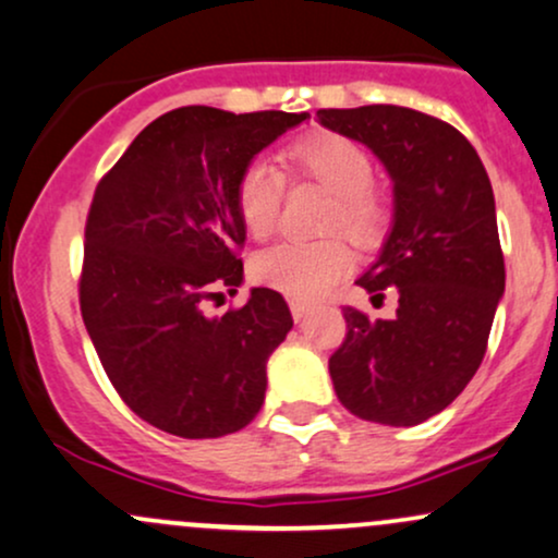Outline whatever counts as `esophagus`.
<instances>
[{
	"label": "esophagus",
	"instance_id": "obj_1",
	"mask_svg": "<svg viewBox=\"0 0 558 558\" xmlns=\"http://www.w3.org/2000/svg\"><path fill=\"white\" fill-rule=\"evenodd\" d=\"M291 315L296 323H301V319H306V315H310V304H301V301H291Z\"/></svg>",
	"mask_w": 558,
	"mask_h": 558
}]
</instances>
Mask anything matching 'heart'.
Instances as JSON below:
<instances>
[{
	"mask_svg": "<svg viewBox=\"0 0 558 558\" xmlns=\"http://www.w3.org/2000/svg\"><path fill=\"white\" fill-rule=\"evenodd\" d=\"M293 178H310L332 194L325 233H343L356 246H375L388 226V202L373 185V159L354 141L317 133L291 144L283 155ZM286 175L267 159H254L235 183V209L252 239L265 241L280 226ZM354 267L341 239L280 241L252 262L254 278L293 301H312L345 278Z\"/></svg>",
	"mask_w": 558,
	"mask_h": 558,
	"instance_id": "b5f03b06",
	"label": "heart"
}]
</instances>
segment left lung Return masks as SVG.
<instances>
[{
    "mask_svg": "<svg viewBox=\"0 0 558 558\" xmlns=\"http://www.w3.org/2000/svg\"><path fill=\"white\" fill-rule=\"evenodd\" d=\"M330 131L373 149L393 181V228L356 280L373 299L393 288V319L343 306L345 341L328 367L356 417L412 427L457 399L488 349L506 270L493 189L453 125L396 105L319 110Z\"/></svg>",
    "mask_w": 558,
    "mask_h": 558,
    "instance_id": "1",
    "label": "left lung"
}]
</instances>
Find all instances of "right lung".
<instances>
[{
    "label": "right lung",
    "instance_id": "obj_1",
    "mask_svg": "<svg viewBox=\"0 0 558 558\" xmlns=\"http://www.w3.org/2000/svg\"><path fill=\"white\" fill-rule=\"evenodd\" d=\"M306 118L181 107L146 125L96 185L81 315L120 399L159 430L220 438L262 409L267 360L293 328L286 299L252 288L220 317L204 315V301L243 283V168Z\"/></svg>",
    "mask_w": 558,
    "mask_h": 558
}]
</instances>
